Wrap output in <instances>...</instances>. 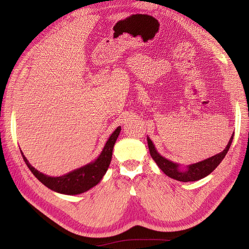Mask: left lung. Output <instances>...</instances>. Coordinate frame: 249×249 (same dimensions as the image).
Segmentation results:
<instances>
[{
    "mask_svg": "<svg viewBox=\"0 0 249 249\" xmlns=\"http://www.w3.org/2000/svg\"><path fill=\"white\" fill-rule=\"evenodd\" d=\"M232 137H233V134L223 152L211 157L209 159H206L201 162L191 164L189 166H187V169L185 170H180L178 164L167 160L166 158L162 157L159 153H158L154 143L148 137H147V144H148L150 156H152V158L155 160L158 166L160 167V169L165 173V175L168 176L171 178L179 180V182H194V180H198L202 178L209 176L210 173L221 163L223 158L229 152L230 146L232 141Z\"/></svg>",
    "mask_w": 249,
    "mask_h": 249,
    "instance_id": "obj_1",
    "label": "left lung"
}]
</instances>
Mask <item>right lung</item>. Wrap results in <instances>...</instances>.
<instances>
[{
    "label": "right lung",
    "mask_w": 249,
    "mask_h": 249,
    "mask_svg": "<svg viewBox=\"0 0 249 249\" xmlns=\"http://www.w3.org/2000/svg\"><path fill=\"white\" fill-rule=\"evenodd\" d=\"M120 130H122V127L118 126L117 129L112 133V135L109 137L108 141L106 142V144H105L103 148V152L95 161L67 173V175L62 177L54 178L43 175V173L36 170L32 165L29 163L27 158L21 153V150L20 153L29 169L32 171L33 175L38 178L44 186H47L51 190L56 191L58 193L76 195L88 191L89 189H91L92 187H94L101 182V179L105 176V173H106L110 165L113 147H114Z\"/></svg>",
    "instance_id": "right-lung-1"
}]
</instances>
